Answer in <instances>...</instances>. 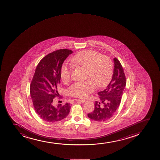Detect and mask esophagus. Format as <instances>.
I'll return each instance as SVG.
<instances>
[{
	"mask_svg": "<svg viewBox=\"0 0 160 160\" xmlns=\"http://www.w3.org/2000/svg\"><path fill=\"white\" fill-rule=\"evenodd\" d=\"M76 101L79 102H82V103L83 102H86V101L84 100V99H76Z\"/></svg>",
	"mask_w": 160,
	"mask_h": 160,
	"instance_id": "obj_1",
	"label": "esophagus"
}]
</instances>
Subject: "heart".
I'll list each match as a JSON object with an SVG mask.
<instances>
[{"label":"heart","mask_w":160,"mask_h":160,"mask_svg":"<svg viewBox=\"0 0 160 160\" xmlns=\"http://www.w3.org/2000/svg\"><path fill=\"white\" fill-rule=\"evenodd\" d=\"M70 64L74 68L86 69V78L90 80L84 82L74 83L68 88L70 96L80 98L87 97L95 90V83L98 88L106 86L113 73L111 60L107 56L95 50L81 51L70 59ZM71 70L70 67L64 64L60 70V76L63 82L70 81Z\"/></svg>","instance_id":"b5f03b06"}]
</instances>
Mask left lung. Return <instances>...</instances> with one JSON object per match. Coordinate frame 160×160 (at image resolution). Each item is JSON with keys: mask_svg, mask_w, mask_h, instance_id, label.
Masks as SVG:
<instances>
[{"mask_svg": "<svg viewBox=\"0 0 160 160\" xmlns=\"http://www.w3.org/2000/svg\"><path fill=\"white\" fill-rule=\"evenodd\" d=\"M114 71L111 81L106 89L98 92L99 102L96 101L95 109L88 114L89 118L97 122L108 120L113 117L120 104L126 79L123 67L118 59L114 58Z\"/></svg>", "mask_w": 160, "mask_h": 160, "instance_id": "1", "label": "left lung"}]
</instances>
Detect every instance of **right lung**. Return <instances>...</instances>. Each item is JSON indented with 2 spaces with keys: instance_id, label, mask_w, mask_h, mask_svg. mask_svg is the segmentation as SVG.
<instances>
[{
  "instance_id": "1",
  "label": "right lung",
  "mask_w": 160,
  "mask_h": 160,
  "mask_svg": "<svg viewBox=\"0 0 160 160\" xmlns=\"http://www.w3.org/2000/svg\"><path fill=\"white\" fill-rule=\"evenodd\" d=\"M70 49H59L48 54L39 62L31 83L30 92L36 113L47 122L62 120L68 115L70 104L53 105V99L59 96L60 70L65 60L72 54ZM59 98H61L60 96Z\"/></svg>"
}]
</instances>
